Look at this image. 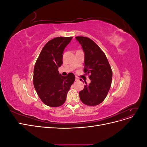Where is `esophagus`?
<instances>
[{
    "label": "esophagus",
    "mask_w": 147,
    "mask_h": 147,
    "mask_svg": "<svg viewBox=\"0 0 147 147\" xmlns=\"http://www.w3.org/2000/svg\"><path fill=\"white\" fill-rule=\"evenodd\" d=\"M78 80H79V78L77 77H75V81H78Z\"/></svg>",
    "instance_id": "34e87169"
}]
</instances>
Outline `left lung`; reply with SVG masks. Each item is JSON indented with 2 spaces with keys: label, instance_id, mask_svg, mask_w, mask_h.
Segmentation results:
<instances>
[{
  "label": "left lung",
  "instance_id": "left-lung-1",
  "mask_svg": "<svg viewBox=\"0 0 147 147\" xmlns=\"http://www.w3.org/2000/svg\"><path fill=\"white\" fill-rule=\"evenodd\" d=\"M84 53V72L88 75L91 83L79 92L84 104L95 106L100 104L107 95L112 80V70L107 58L99 47L90 38L75 37Z\"/></svg>",
  "mask_w": 147,
  "mask_h": 147
}]
</instances>
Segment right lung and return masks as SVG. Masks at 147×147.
I'll return each mask as SVG.
<instances>
[{
  "mask_svg": "<svg viewBox=\"0 0 147 147\" xmlns=\"http://www.w3.org/2000/svg\"><path fill=\"white\" fill-rule=\"evenodd\" d=\"M72 37L53 38L43 47L34 69L33 83L38 97L45 105L57 107L63 105L75 81L74 74L62 76L58 67L63 64V53Z\"/></svg>",
  "mask_w": 147,
  "mask_h": 147,
  "instance_id": "right-lung-1",
  "label": "right lung"
}]
</instances>
